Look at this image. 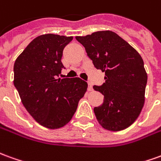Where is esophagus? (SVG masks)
Here are the masks:
<instances>
[{"label":"esophagus","instance_id":"34e87169","mask_svg":"<svg viewBox=\"0 0 161 161\" xmlns=\"http://www.w3.org/2000/svg\"><path fill=\"white\" fill-rule=\"evenodd\" d=\"M92 90H93V88H92V84L91 82H88V91H90V92H92Z\"/></svg>","mask_w":161,"mask_h":161}]
</instances>
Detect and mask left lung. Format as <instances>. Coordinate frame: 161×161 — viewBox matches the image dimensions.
I'll return each mask as SVG.
<instances>
[{
    "label": "left lung",
    "mask_w": 161,
    "mask_h": 161,
    "mask_svg": "<svg viewBox=\"0 0 161 161\" xmlns=\"http://www.w3.org/2000/svg\"><path fill=\"white\" fill-rule=\"evenodd\" d=\"M94 66L105 73V83L95 91L104 95V103L94 108L98 123L109 131L129 127L145 103L147 74L141 56L127 42L110 31L76 36Z\"/></svg>",
    "instance_id": "1"
}]
</instances>
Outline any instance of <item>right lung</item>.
<instances>
[{
	"mask_svg": "<svg viewBox=\"0 0 161 161\" xmlns=\"http://www.w3.org/2000/svg\"><path fill=\"white\" fill-rule=\"evenodd\" d=\"M73 39L42 35L27 46L14 64V84L26 110L49 129L63 127L76 112L88 84L79 77L58 78L64 47Z\"/></svg>",
	"mask_w": 161,
	"mask_h": 161,
	"instance_id": "add662e5",
	"label": "right lung"
}]
</instances>
